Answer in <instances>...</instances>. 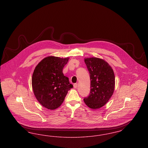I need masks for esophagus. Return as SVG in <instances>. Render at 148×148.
<instances>
[{
	"label": "esophagus",
	"mask_w": 148,
	"mask_h": 148,
	"mask_svg": "<svg viewBox=\"0 0 148 148\" xmlns=\"http://www.w3.org/2000/svg\"><path fill=\"white\" fill-rule=\"evenodd\" d=\"M73 86H74V88H77V84L75 83V84H74Z\"/></svg>",
	"instance_id": "1"
}]
</instances>
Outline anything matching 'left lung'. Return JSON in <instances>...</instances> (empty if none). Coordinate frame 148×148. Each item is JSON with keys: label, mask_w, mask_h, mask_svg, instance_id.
Listing matches in <instances>:
<instances>
[{"label": "left lung", "mask_w": 148, "mask_h": 148, "mask_svg": "<svg viewBox=\"0 0 148 148\" xmlns=\"http://www.w3.org/2000/svg\"><path fill=\"white\" fill-rule=\"evenodd\" d=\"M90 73V92L84 99L85 103L92 109L104 106L113 95L115 75L112 67L103 59L97 58L85 59Z\"/></svg>", "instance_id": "obj_1"}]
</instances>
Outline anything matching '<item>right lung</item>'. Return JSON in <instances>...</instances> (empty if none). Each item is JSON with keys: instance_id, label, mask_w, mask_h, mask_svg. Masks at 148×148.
I'll use <instances>...</instances> for the list:
<instances>
[{"instance_id": "add662e5", "label": "right lung", "mask_w": 148, "mask_h": 148, "mask_svg": "<svg viewBox=\"0 0 148 148\" xmlns=\"http://www.w3.org/2000/svg\"><path fill=\"white\" fill-rule=\"evenodd\" d=\"M68 60V58L48 56L35 67L32 80L33 92L40 104L48 109L61 106L68 90L73 87L63 73Z\"/></svg>"}]
</instances>
